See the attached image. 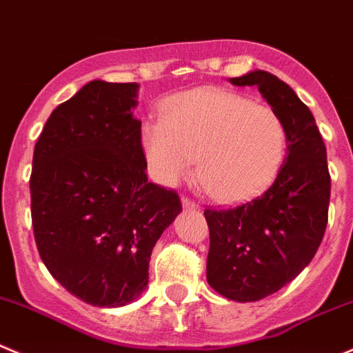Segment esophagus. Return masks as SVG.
I'll list each match as a JSON object with an SVG mask.
<instances>
[{
    "mask_svg": "<svg viewBox=\"0 0 353 353\" xmlns=\"http://www.w3.org/2000/svg\"><path fill=\"white\" fill-rule=\"evenodd\" d=\"M182 206H183V210H199V204L194 203V201H190L189 197H183Z\"/></svg>",
    "mask_w": 353,
    "mask_h": 353,
    "instance_id": "obj_1",
    "label": "esophagus"
}]
</instances>
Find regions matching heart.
Here are the masks:
<instances>
[{"instance_id":"obj_1","label":"heart","mask_w":353,"mask_h":353,"mask_svg":"<svg viewBox=\"0 0 353 353\" xmlns=\"http://www.w3.org/2000/svg\"><path fill=\"white\" fill-rule=\"evenodd\" d=\"M163 121L142 128L154 179L173 185L197 157V180L220 203L263 192L279 173L288 147L286 124L272 107L220 88H197L168 100Z\"/></svg>"}]
</instances>
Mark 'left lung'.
Here are the masks:
<instances>
[{
  "mask_svg": "<svg viewBox=\"0 0 353 353\" xmlns=\"http://www.w3.org/2000/svg\"><path fill=\"white\" fill-rule=\"evenodd\" d=\"M256 86L286 124L288 156L261 196L230 210H206L208 284L229 300L258 301L296 277L317 253L327 225L331 176L310 109L277 76L253 70L232 78Z\"/></svg>",
  "mask_w": 353,
  "mask_h": 353,
  "instance_id": "8db88e82",
  "label": "left lung"
}]
</instances>
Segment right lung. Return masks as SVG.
I'll list each match as a JSON object with an SVG mask.
<instances>
[{"label": "right lung", "mask_w": 353, "mask_h": 353, "mask_svg": "<svg viewBox=\"0 0 353 353\" xmlns=\"http://www.w3.org/2000/svg\"><path fill=\"white\" fill-rule=\"evenodd\" d=\"M137 83L95 79L60 103L34 147L31 214L50 274L93 307H123L149 283L179 194L147 180Z\"/></svg>", "instance_id": "right-lung-1"}]
</instances>
